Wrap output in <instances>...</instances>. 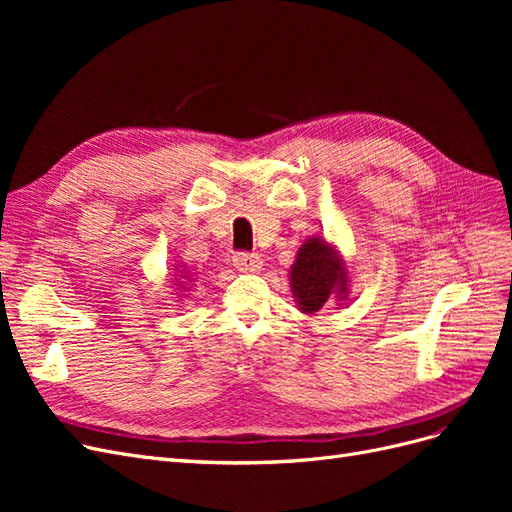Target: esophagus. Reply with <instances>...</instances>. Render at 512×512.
Here are the masks:
<instances>
[{"instance_id":"obj_1","label":"esophagus","mask_w":512,"mask_h":512,"mask_svg":"<svg viewBox=\"0 0 512 512\" xmlns=\"http://www.w3.org/2000/svg\"><path fill=\"white\" fill-rule=\"evenodd\" d=\"M232 265H235L239 271H260L262 267V260L258 254L252 252H237L232 256Z\"/></svg>"}]
</instances>
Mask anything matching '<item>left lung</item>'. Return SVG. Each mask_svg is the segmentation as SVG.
<instances>
[{
    "label": "left lung",
    "mask_w": 512,
    "mask_h": 512,
    "mask_svg": "<svg viewBox=\"0 0 512 512\" xmlns=\"http://www.w3.org/2000/svg\"><path fill=\"white\" fill-rule=\"evenodd\" d=\"M290 286L303 312H318L333 292H346L342 260L322 239H309L292 265Z\"/></svg>",
    "instance_id": "1"
}]
</instances>
